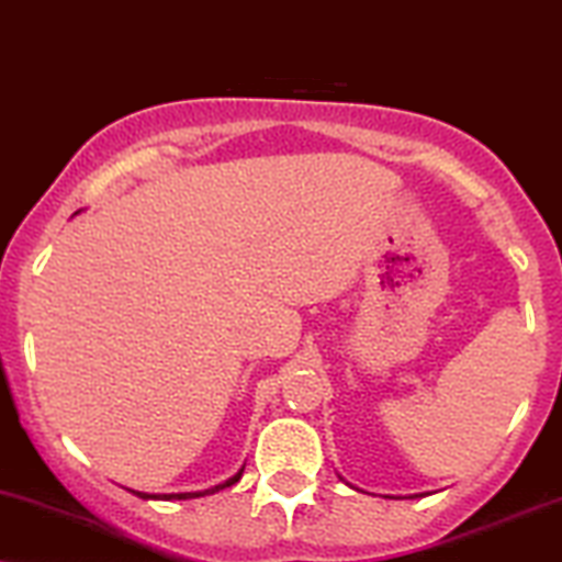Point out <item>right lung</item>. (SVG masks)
<instances>
[{"instance_id":"1","label":"right lung","mask_w":562,"mask_h":562,"mask_svg":"<svg viewBox=\"0 0 562 562\" xmlns=\"http://www.w3.org/2000/svg\"><path fill=\"white\" fill-rule=\"evenodd\" d=\"M241 473H244V468H241V471L239 473H236V476L234 479H228L226 481V484H221V486H215V490H207V492H200V494H162V499H189V497H202V494H213V492H217V490H226V486H231V484H236V481H239L241 479ZM138 494V497H144V499H147V497H151V494H144V492H136Z\"/></svg>"}]
</instances>
